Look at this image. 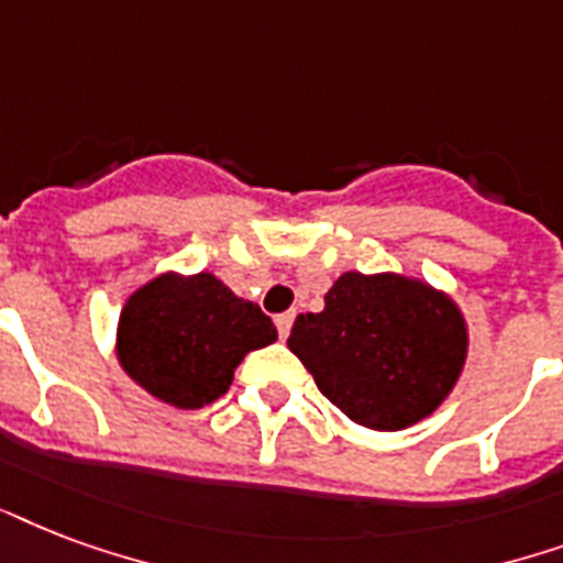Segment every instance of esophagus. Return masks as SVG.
Wrapping results in <instances>:
<instances>
[{
    "mask_svg": "<svg viewBox=\"0 0 563 563\" xmlns=\"http://www.w3.org/2000/svg\"><path fill=\"white\" fill-rule=\"evenodd\" d=\"M290 325H294V311L278 313V317H276V329H278V338H282V341H285L287 334H290Z\"/></svg>",
    "mask_w": 563,
    "mask_h": 563,
    "instance_id": "esophagus-1",
    "label": "esophagus"
}]
</instances>
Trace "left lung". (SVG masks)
Instances as JSON below:
<instances>
[{
    "label": "left lung",
    "instance_id": "left-lung-1",
    "mask_svg": "<svg viewBox=\"0 0 563 563\" xmlns=\"http://www.w3.org/2000/svg\"><path fill=\"white\" fill-rule=\"evenodd\" d=\"M287 346L350 420L396 431L429 417L467 358V325L413 278L343 273L320 313H299Z\"/></svg>",
    "mask_w": 563,
    "mask_h": 563
}]
</instances>
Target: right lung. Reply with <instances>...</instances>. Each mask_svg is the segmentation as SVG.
I'll use <instances>...</instances> for the list:
<instances>
[{
	"label": "right lung",
	"instance_id": "obj_1",
	"mask_svg": "<svg viewBox=\"0 0 563 563\" xmlns=\"http://www.w3.org/2000/svg\"><path fill=\"white\" fill-rule=\"evenodd\" d=\"M276 341L255 302L211 273L158 276L125 302L117 355L129 376L176 408H202L229 390L243 355Z\"/></svg>",
	"mask_w": 563,
	"mask_h": 563
}]
</instances>
